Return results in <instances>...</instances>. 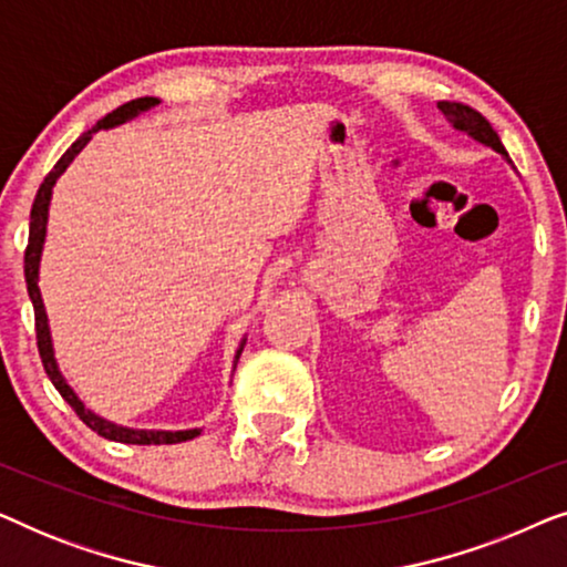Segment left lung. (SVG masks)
Wrapping results in <instances>:
<instances>
[{"instance_id":"left-lung-1","label":"left lung","mask_w":567,"mask_h":567,"mask_svg":"<svg viewBox=\"0 0 567 567\" xmlns=\"http://www.w3.org/2000/svg\"><path fill=\"white\" fill-rule=\"evenodd\" d=\"M436 105H439V111L444 113L449 126H452L454 131H460V134H464V136H470L472 142L491 146L493 152H498L501 157L506 159L511 167H514V162L508 159L506 146L501 144V136L495 134V128L487 123V118H483V115L475 111V107H470L464 103H452V100H441V103H436Z\"/></svg>"}]
</instances>
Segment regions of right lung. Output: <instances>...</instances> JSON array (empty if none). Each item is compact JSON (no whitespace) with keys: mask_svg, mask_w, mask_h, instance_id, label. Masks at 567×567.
<instances>
[{"mask_svg":"<svg viewBox=\"0 0 567 567\" xmlns=\"http://www.w3.org/2000/svg\"><path fill=\"white\" fill-rule=\"evenodd\" d=\"M154 105H159L157 97H136L131 100V103L115 107L113 113H107L103 121H97L95 126L90 131H84V134L76 138V142L69 146L64 152V157H61L56 165L49 175H45V181L41 183V188H38V196L33 200V208H30V235H28V250H25V284H28V297L33 301V309H35V336H38V353H41V361H43V369L45 374H49L51 384L56 386L61 398H64L69 405L74 408V413L82 417V423H87L92 431L97 433V436H103L107 441H121V444H181V441H190L196 439L200 429H185V431H152V429H128V425H118L113 421H105V417H100L97 413H92V410L84 405L80 400V394H76L69 382L61 374L59 363H56V355H53V340H51V328H49V315H45V307H43V297H41V286H38V278H41V255H43V245H45V229H49V208H51V196H53V185L61 175H64V169L72 165L76 154H80L84 146L92 136L97 134V131L103 128H113V126H121V123L126 121H134L136 115H142L146 111H152ZM247 343V336L239 340V348L235 353V363L231 367H237L239 361V353H243V348Z\"/></svg>","mask_w":567,"mask_h":567,"instance_id":"obj_1","label":"right lung"}]
</instances>
